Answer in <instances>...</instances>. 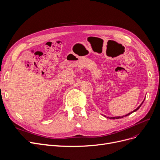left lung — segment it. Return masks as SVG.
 Here are the masks:
<instances>
[{
  "label": "left lung",
  "instance_id": "8db88e82",
  "mask_svg": "<svg viewBox=\"0 0 160 160\" xmlns=\"http://www.w3.org/2000/svg\"><path fill=\"white\" fill-rule=\"evenodd\" d=\"M144 99H145V98H144ZM144 100H143V102L141 103V104L139 106V107L138 108H137V109H135L134 111H133L132 112H130V113H128V114H127V115H124V116H122V117H108L107 118H109V119H118V118H123V117H127V116H128V115H130V114H132V113H133V112H135V111H138L139 108H140V107H141V106L142 105V103L144 102ZM104 117H105V115H103Z\"/></svg>",
  "mask_w": 160,
  "mask_h": 160
}]
</instances>
